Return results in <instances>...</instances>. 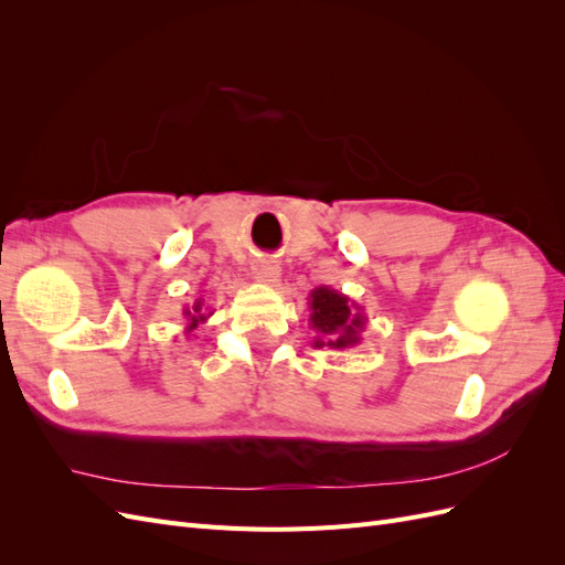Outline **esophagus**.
Masks as SVG:
<instances>
[{"instance_id":"esophagus-1","label":"esophagus","mask_w":565,"mask_h":565,"mask_svg":"<svg viewBox=\"0 0 565 565\" xmlns=\"http://www.w3.org/2000/svg\"><path fill=\"white\" fill-rule=\"evenodd\" d=\"M254 278L259 282H266V285H276L280 280V268L276 262H256Z\"/></svg>"}]
</instances>
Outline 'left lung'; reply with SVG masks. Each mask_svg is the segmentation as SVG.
<instances>
[{
	"label": "left lung",
	"mask_w": 565,
	"mask_h": 565,
	"mask_svg": "<svg viewBox=\"0 0 565 565\" xmlns=\"http://www.w3.org/2000/svg\"><path fill=\"white\" fill-rule=\"evenodd\" d=\"M309 324L316 332V349H353L361 344V332L367 324L363 306L351 301L347 295L322 285L309 295Z\"/></svg>",
	"instance_id": "1"
}]
</instances>
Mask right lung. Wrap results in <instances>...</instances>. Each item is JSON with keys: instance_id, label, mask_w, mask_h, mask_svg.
<instances>
[{"instance_id": "right-lung-1", "label": "right lung", "mask_w": 565, "mask_h": 565, "mask_svg": "<svg viewBox=\"0 0 565 565\" xmlns=\"http://www.w3.org/2000/svg\"><path fill=\"white\" fill-rule=\"evenodd\" d=\"M214 311H210V306L204 303L202 297H198L193 303L183 306V318H185V334H191L200 322H207V318L212 316Z\"/></svg>"}]
</instances>
